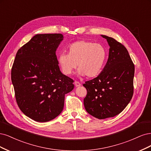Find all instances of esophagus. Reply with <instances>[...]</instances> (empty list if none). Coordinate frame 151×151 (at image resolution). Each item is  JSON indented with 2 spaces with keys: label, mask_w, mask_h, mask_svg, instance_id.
Masks as SVG:
<instances>
[{
  "label": "esophagus",
  "mask_w": 151,
  "mask_h": 151,
  "mask_svg": "<svg viewBox=\"0 0 151 151\" xmlns=\"http://www.w3.org/2000/svg\"><path fill=\"white\" fill-rule=\"evenodd\" d=\"M75 85L76 87H78L80 86H81V84L78 81H75Z\"/></svg>",
  "instance_id": "esophagus-1"
}]
</instances>
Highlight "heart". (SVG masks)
I'll list each match as a JSON object with an SVG mask.
<instances>
[{
	"label": "heart",
	"mask_w": 151,
	"mask_h": 151,
	"mask_svg": "<svg viewBox=\"0 0 151 151\" xmlns=\"http://www.w3.org/2000/svg\"><path fill=\"white\" fill-rule=\"evenodd\" d=\"M106 55V49L100 44L81 40L70 45L68 47V54L61 53L57 61L65 75H70L78 66V75H86L93 78L99 75L103 69Z\"/></svg>",
	"instance_id": "b5f03b06"
}]
</instances>
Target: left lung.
<instances>
[{
  "label": "left lung",
  "instance_id": "left-lung-1",
  "mask_svg": "<svg viewBox=\"0 0 151 151\" xmlns=\"http://www.w3.org/2000/svg\"><path fill=\"white\" fill-rule=\"evenodd\" d=\"M101 36L110 46L108 61L98 76L83 85L87 90L86 111L96 119H104L119 114L132 99L135 68L124 45L112 37Z\"/></svg>",
  "mask_w": 151,
  "mask_h": 151
}]
</instances>
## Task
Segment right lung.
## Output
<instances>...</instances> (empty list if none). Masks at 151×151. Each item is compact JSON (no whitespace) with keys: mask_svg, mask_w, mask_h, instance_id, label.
<instances>
[{"mask_svg":"<svg viewBox=\"0 0 151 151\" xmlns=\"http://www.w3.org/2000/svg\"><path fill=\"white\" fill-rule=\"evenodd\" d=\"M61 34H37L19 49L11 80L19 109L40 122L55 119L64 107L65 95L74 88L73 80L60 70L56 51Z\"/></svg>","mask_w":151,"mask_h":151,"instance_id":"add662e5","label":"right lung"}]
</instances>
